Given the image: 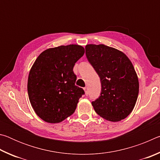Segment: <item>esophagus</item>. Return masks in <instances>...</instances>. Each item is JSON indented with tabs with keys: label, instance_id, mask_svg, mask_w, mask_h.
I'll list each match as a JSON object with an SVG mask.
<instances>
[{
	"label": "esophagus",
	"instance_id": "34e87169",
	"mask_svg": "<svg viewBox=\"0 0 160 160\" xmlns=\"http://www.w3.org/2000/svg\"><path fill=\"white\" fill-rule=\"evenodd\" d=\"M84 90H85V92L86 95H88V94H89L88 87H85V88H84Z\"/></svg>",
	"mask_w": 160,
	"mask_h": 160
}]
</instances>
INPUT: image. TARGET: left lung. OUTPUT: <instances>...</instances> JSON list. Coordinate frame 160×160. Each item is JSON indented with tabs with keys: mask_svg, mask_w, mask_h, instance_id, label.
Masks as SVG:
<instances>
[{
	"mask_svg": "<svg viewBox=\"0 0 160 160\" xmlns=\"http://www.w3.org/2000/svg\"><path fill=\"white\" fill-rule=\"evenodd\" d=\"M88 61L101 80L99 98L92 102L97 114L116 122L133 109L139 92L138 78L125 53L104 44L85 47Z\"/></svg>",
	"mask_w": 160,
	"mask_h": 160,
	"instance_id": "left-lung-1",
	"label": "left lung"
}]
</instances>
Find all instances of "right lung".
Instances as JSON below:
<instances>
[{"label":"right lung","mask_w":160,"mask_h":160,"mask_svg":"<svg viewBox=\"0 0 160 160\" xmlns=\"http://www.w3.org/2000/svg\"><path fill=\"white\" fill-rule=\"evenodd\" d=\"M85 53L82 46L51 48L38 56L29 71L28 92L32 107L46 122L60 123L75 112L85 94L75 85V63Z\"/></svg>","instance_id":"obj_1"}]
</instances>
